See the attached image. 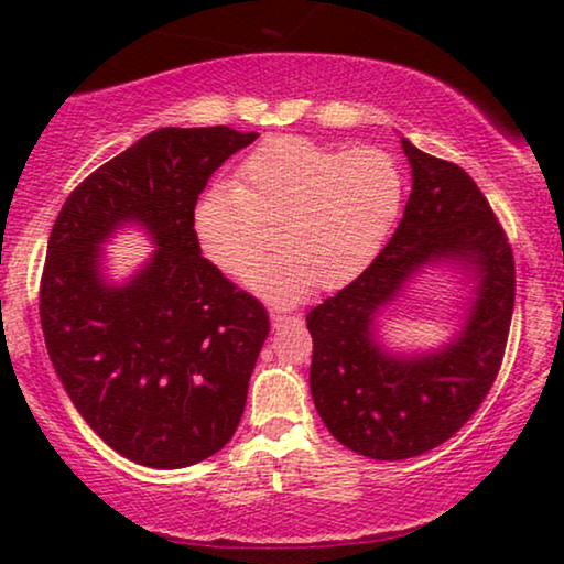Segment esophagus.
Here are the masks:
<instances>
[{"label": "esophagus", "instance_id": "34e87169", "mask_svg": "<svg viewBox=\"0 0 564 564\" xmlns=\"http://www.w3.org/2000/svg\"><path fill=\"white\" fill-rule=\"evenodd\" d=\"M272 318V328L280 330V328H288V326H300V315H288V313H272L269 315Z\"/></svg>", "mask_w": 564, "mask_h": 564}]
</instances>
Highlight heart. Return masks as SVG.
<instances>
[{
    "instance_id": "obj_1",
    "label": "heart",
    "mask_w": 564,
    "mask_h": 564,
    "mask_svg": "<svg viewBox=\"0 0 564 564\" xmlns=\"http://www.w3.org/2000/svg\"><path fill=\"white\" fill-rule=\"evenodd\" d=\"M400 207L403 180L388 153H341L282 135L243 159L236 184L199 195L192 230L205 259L228 276H241L276 237L283 251L252 265L246 288L274 305H295L315 284L334 290L365 272Z\"/></svg>"
}]
</instances>
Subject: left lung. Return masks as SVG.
Instances as JSON below:
<instances>
[{"label": "left lung", "instance_id": "8db88e82", "mask_svg": "<svg viewBox=\"0 0 564 564\" xmlns=\"http://www.w3.org/2000/svg\"><path fill=\"white\" fill-rule=\"evenodd\" d=\"M411 197L390 243L357 280L307 313L311 395L326 429L369 459H411L465 426L496 380L513 315V253L465 169L400 138ZM426 268H452L470 288L438 347L395 350L381 321Z\"/></svg>", "mask_w": 564, "mask_h": 564}]
</instances>
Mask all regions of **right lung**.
I'll return each instance as SVG.
<instances>
[{
  "label": "right lung",
  "instance_id": "1",
  "mask_svg": "<svg viewBox=\"0 0 564 564\" xmlns=\"http://www.w3.org/2000/svg\"><path fill=\"white\" fill-rule=\"evenodd\" d=\"M257 135L153 130L89 174L53 223L41 280L48 357L89 429L135 465H197L243 415L269 315L203 257L192 210L215 169ZM122 227L154 251L112 281L104 246Z\"/></svg>",
  "mask_w": 564,
  "mask_h": 564
}]
</instances>
